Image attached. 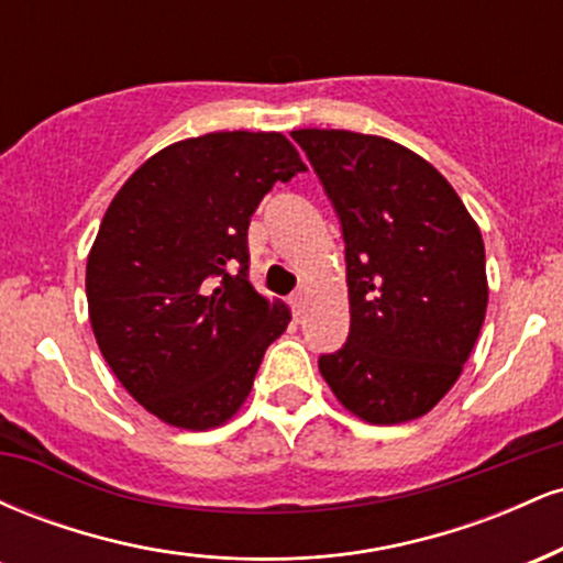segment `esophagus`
I'll return each instance as SVG.
<instances>
[{
    "label": "esophagus",
    "instance_id": "34e87169",
    "mask_svg": "<svg viewBox=\"0 0 563 563\" xmlns=\"http://www.w3.org/2000/svg\"><path fill=\"white\" fill-rule=\"evenodd\" d=\"M303 303H307V290L299 288L294 296H290V307H294V314L303 312Z\"/></svg>",
    "mask_w": 563,
    "mask_h": 563
}]
</instances>
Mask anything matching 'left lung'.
<instances>
[{"mask_svg":"<svg viewBox=\"0 0 563 563\" xmlns=\"http://www.w3.org/2000/svg\"><path fill=\"white\" fill-rule=\"evenodd\" d=\"M341 222L349 335L322 354L335 399L367 423L421 418L452 389L487 312L484 241L429 161L346 129H296Z\"/></svg>","mask_w":563,"mask_h":563,"instance_id":"left-lung-1","label":"left lung"}]
</instances>
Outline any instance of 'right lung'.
<instances>
[{"instance_id": "right-lung-1", "label": "right lung", "mask_w": 563, "mask_h": 563, "mask_svg": "<svg viewBox=\"0 0 563 563\" xmlns=\"http://www.w3.org/2000/svg\"><path fill=\"white\" fill-rule=\"evenodd\" d=\"M299 172L280 132H211L147 158L108 206L87 260L89 322L121 386L164 423L230 421L288 328L286 303L249 283L245 235Z\"/></svg>"}]
</instances>
